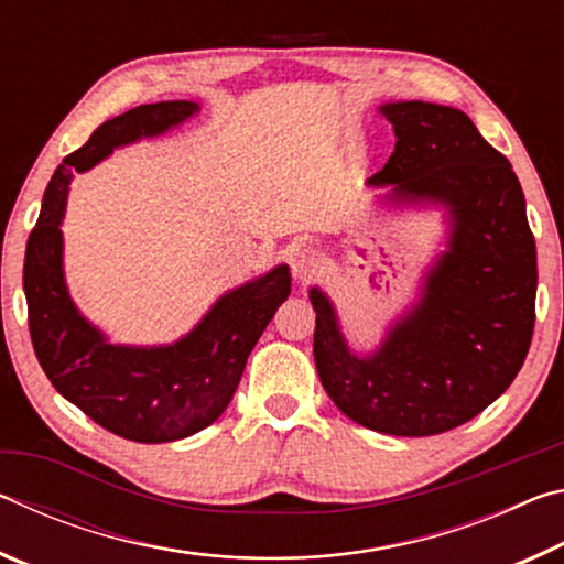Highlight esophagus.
<instances>
[{"label":"esophagus","mask_w":564,"mask_h":564,"mask_svg":"<svg viewBox=\"0 0 564 564\" xmlns=\"http://www.w3.org/2000/svg\"><path fill=\"white\" fill-rule=\"evenodd\" d=\"M291 271H293V279L299 283H308L316 279V275L323 271V259L316 248L311 246H303L299 251L293 253L291 259Z\"/></svg>","instance_id":"obj_1"}]
</instances>
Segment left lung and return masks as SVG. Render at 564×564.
Segmentation results:
<instances>
[{
	"mask_svg": "<svg viewBox=\"0 0 564 564\" xmlns=\"http://www.w3.org/2000/svg\"><path fill=\"white\" fill-rule=\"evenodd\" d=\"M395 151L366 184L386 206L445 214V251L420 299L380 346L356 352L318 285L313 356L343 415L370 431L425 437L467 423L520 373L534 328L538 251L518 176L467 113L431 101H390Z\"/></svg>",
	"mask_w": 564,
	"mask_h": 564,
	"instance_id": "obj_1",
	"label": "left lung"
}]
</instances>
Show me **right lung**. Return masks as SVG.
Masks as SVG:
<instances>
[{"label": "right lung", "instance_id": "1", "mask_svg": "<svg viewBox=\"0 0 564 564\" xmlns=\"http://www.w3.org/2000/svg\"><path fill=\"white\" fill-rule=\"evenodd\" d=\"M198 111L196 101H159L104 121L54 171L26 241L24 295L36 360L56 393L133 443L181 441L212 425L231 403L248 356L291 293L289 265H275L224 293L186 336L166 346L111 343L72 301L62 221L74 171H89L113 149L161 137Z\"/></svg>", "mask_w": 564, "mask_h": 564}]
</instances>
